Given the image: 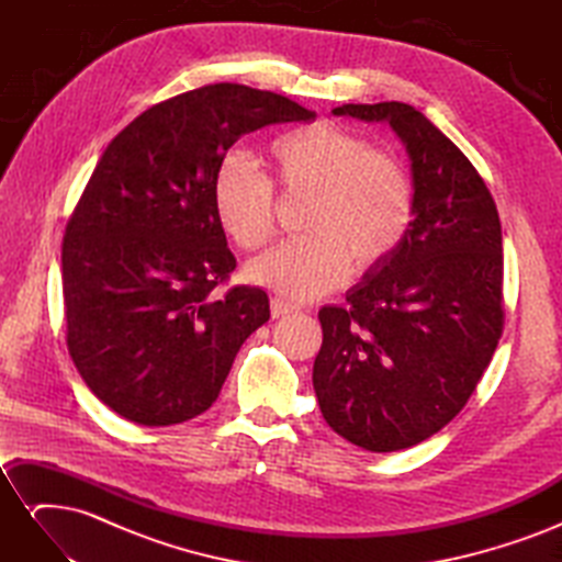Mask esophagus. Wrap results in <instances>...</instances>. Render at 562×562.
I'll return each instance as SVG.
<instances>
[{
    "label": "esophagus",
    "instance_id": "esophagus-1",
    "mask_svg": "<svg viewBox=\"0 0 562 562\" xmlns=\"http://www.w3.org/2000/svg\"><path fill=\"white\" fill-rule=\"evenodd\" d=\"M293 312H295L293 304H288L283 297H271V316H274V318L288 316V314H293Z\"/></svg>",
    "mask_w": 562,
    "mask_h": 562
}]
</instances>
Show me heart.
Listing matches in <instances>:
<instances>
[{
	"label": "heart",
	"instance_id": "1",
	"mask_svg": "<svg viewBox=\"0 0 562 562\" xmlns=\"http://www.w3.org/2000/svg\"><path fill=\"white\" fill-rule=\"evenodd\" d=\"M267 164L285 194H312L310 236L283 241L246 267V277L288 300H316L349 277L384 265L413 223V187L398 161L345 128L310 124L269 145ZM220 225L244 250L274 236V192L241 157L220 164L213 182Z\"/></svg>",
	"mask_w": 562,
	"mask_h": 562
}]
</instances>
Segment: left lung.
<instances>
[{
  "label": "left lung",
  "mask_w": 562,
  "mask_h": 562,
  "mask_svg": "<svg viewBox=\"0 0 562 562\" xmlns=\"http://www.w3.org/2000/svg\"><path fill=\"white\" fill-rule=\"evenodd\" d=\"M389 124L413 173V223L342 307H323L314 391L328 427L370 452L427 440L462 411L497 349L502 225L483 178L450 138L405 103L342 105Z\"/></svg>",
  "instance_id": "left-lung-1"
}]
</instances>
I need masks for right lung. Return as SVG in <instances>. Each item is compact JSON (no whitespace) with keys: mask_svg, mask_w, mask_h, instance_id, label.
<instances>
[{"mask_svg":"<svg viewBox=\"0 0 562 562\" xmlns=\"http://www.w3.org/2000/svg\"><path fill=\"white\" fill-rule=\"evenodd\" d=\"M314 116L279 93L211 83L149 108L103 151L65 229L63 297L72 361L116 415L168 427L215 403L269 321L262 288L213 293L236 267L215 173L241 135Z\"/></svg>","mask_w":562,"mask_h":562,"instance_id":"1","label":"right lung"}]
</instances>
